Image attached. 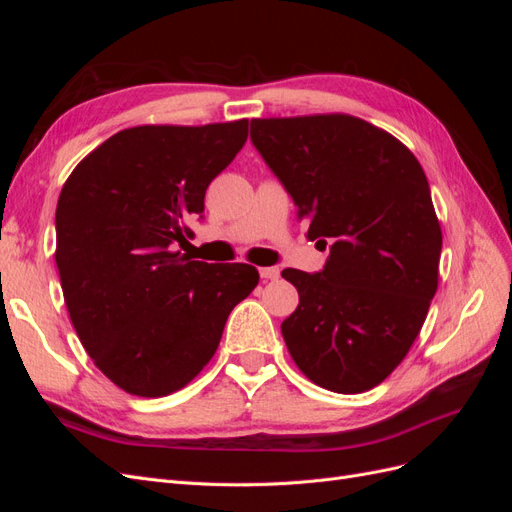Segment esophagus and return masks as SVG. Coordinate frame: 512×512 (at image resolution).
Returning a JSON list of instances; mask_svg holds the SVG:
<instances>
[{
    "mask_svg": "<svg viewBox=\"0 0 512 512\" xmlns=\"http://www.w3.org/2000/svg\"><path fill=\"white\" fill-rule=\"evenodd\" d=\"M260 277L265 282H273V280H277V277H280V269H277V267H262Z\"/></svg>",
    "mask_w": 512,
    "mask_h": 512,
    "instance_id": "1",
    "label": "esophagus"
}]
</instances>
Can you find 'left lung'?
Instances as JSON below:
<instances>
[{"mask_svg": "<svg viewBox=\"0 0 512 512\" xmlns=\"http://www.w3.org/2000/svg\"><path fill=\"white\" fill-rule=\"evenodd\" d=\"M250 138L307 239L329 247L322 271H282L299 290L282 322L288 352L322 389H374L404 361L438 290L442 230L423 168L350 115L252 119Z\"/></svg>", "mask_w": 512, "mask_h": 512, "instance_id": "left-lung-1", "label": "left lung"}]
</instances>
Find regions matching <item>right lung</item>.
Wrapping results in <instances>:
<instances>
[{
    "mask_svg": "<svg viewBox=\"0 0 512 512\" xmlns=\"http://www.w3.org/2000/svg\"><path fill=\"white\" fill-rule=\"evenodd\" d=\"M245 141L247 119L128 128L61 188L55 262L68 314L96 367L130 395L164 397L198 376L258 284L250 265L173 252Z\"/></svg>",
    "mask_w": 512,
    "mask_h": 512,
    "instance_id": "1",
    "label": "right lung"
}]
</instances>
